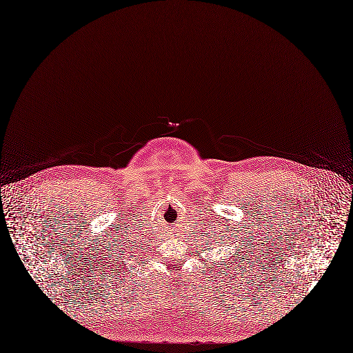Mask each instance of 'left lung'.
<instances>
[{
    "label": "left lung",
    "mask_w": 353,
    "mask_h": 353,
    "mask_svg": "<svg viewBox=\"0 0 353 353\" xmlns=\"http://www.w3.org/2000/svg\"><path fill=\"white\" fill-rule=\"evenodd\" d=\"M231 237H232V234H231ZM244 240H247V239L244 237ZM243 244H245V241H243ZM247 244H248V241H247ZM253 247H254V245H253ZM248 248H250V247H248ZM253 250H254V248H253ZM239 253H240V248H239ZM247 253H248V250H247ZM251 254H253V251H251ZM245 257H247V256H245Z\"/></svg>",
    "instance_id": "1"
}]
</instances>
